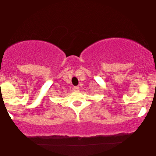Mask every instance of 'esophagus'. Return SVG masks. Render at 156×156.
<instances>
[{
	"instance_id": "esophagus-1",
	"label": "esophagus",
	"mask_w": 156,
	"mask_h": 156,
	"mask_svg": "<svg viewBox=\"0 0 156 156\" xmlns=\"http://www.w3.org/2000/svg\"><path fill=\"white\" fill-rule=\"evenodd\" d=\"M73 90H75V91H78V90H79V87H78V86H75V87H73Z\"/></svg>"
}]
</instances>
